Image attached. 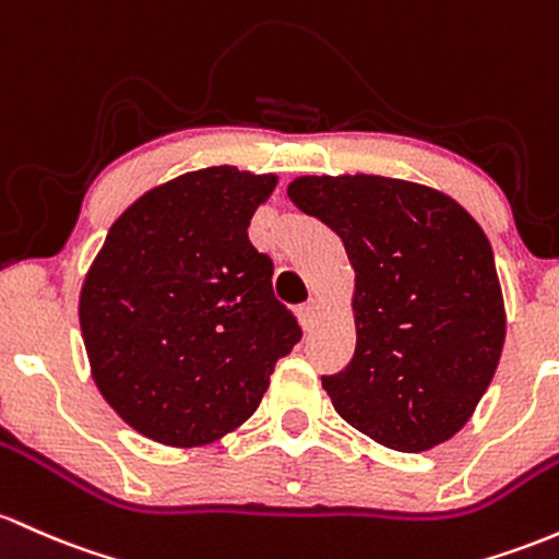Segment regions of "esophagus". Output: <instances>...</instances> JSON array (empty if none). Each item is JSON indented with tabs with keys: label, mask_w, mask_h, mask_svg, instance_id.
I'll list each match as a JSON object with an SVG mask.
<instances>
[{
	"label": "esophagus",
	"mask_w": 559,
	"mask_h": 559,
	"mask_svg": "<svg viewBox=\"0 0 559 559\" xmlns=\"http://www.w3.org/2000/svg\"><path fill=\"white\" fill-rule=\"evenodd\" d=\"M316 312H318V302H316V299H310V302L299 305V308H297V318H299V323H302L305 329H310V323L316 321Z\"/></svg>",
	"instance_id": "obj_1"
}]
</instances>
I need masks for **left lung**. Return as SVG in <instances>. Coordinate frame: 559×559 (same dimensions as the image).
<instances>
[{
  "mask_svg": "<svg viewBox=\"0 0 559 559\" xmlns=\"http://www.w3.org/2000/svg\"><path fill=\"white\" fill-rule=\"evenodd\" d=\"M289 199L342 238L355 270V353L321 379L336 414L392 451L453 438L504 347L486 233L445 193L392 177H297Z\"/></svg>",
  "mask_w": 559,
  "mask_h": 559,
  "instance_id": "8db88e82",
  "label": "left lung"
}]
</instances>
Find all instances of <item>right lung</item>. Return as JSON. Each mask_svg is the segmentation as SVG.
<instances>
[{
  "instance_id": "right-lung-1",
  "label": "right lung",
  "mask_w": 559,
  "mask_h": 559,
  "mask_svg": "<svg viewBox=\"0 0 559 559\" xmlns=\"http://www.w3.org/2000/svg\"><path fill=\"white\" fill-rule=\"evenodd\" d=\"M273 175L210 167L148 190L110 225L79 299L108 406L164 445H204L260 406L302 329L273 297L249 219Z\"/></svg>"
}]
</instances>
